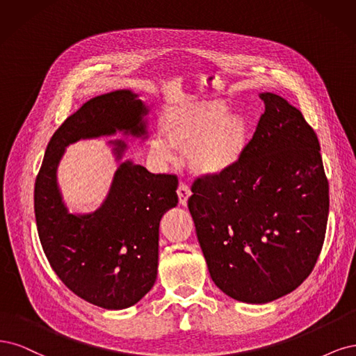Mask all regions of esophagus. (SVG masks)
I'll list each match as a JSON object with an SVG mask.
<instances>
[{
	"label": "esophagus",
	"instance_id": "34e87169",
	"mask_svg": "<svg viewBox=\"0 0 356 356\" xmlns=\"http://www.w3.org/2000/svg\"><path fill=\"white\" fill-rule=\"evenodd\" d=\"M177 195H179V202H180V205H183V207H186V205H188V200H189V197L192 195L189 186H186V185H183V183H180L179 188H177Z\"/></svg>",
	"mask_w": 356,
	"mask_h": 356
}]
</instances>
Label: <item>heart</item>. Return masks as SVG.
Segmentation results:
<instances>
[{"label": "heart", "mask_w": 356, "mask_h": 356, "mask_svg": "<svg viewBox=\"0 0 356 356\" xmlns=\"http://www.w3.org/2000/svg\"><path fill=\"white\" fill-rule=\"evenodd\" d=\"M159 130L161 137L149 142L147 154L158 164H170L176 159L175 147L186 152V165L195 176L220 179L231 175L244 161L253 130L241 113L217 102L192 103L165 112Z\"/></svg>", "instance_id": "heart-1"}]
</instances>
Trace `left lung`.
<instances>
[{
	"instance_id": "8db88e82",
	"label": "left lung",
	"mask_w": 356,
	"mask_h": 356,
	"mask_svg": "<svg viewBox=\"0 0 356 356\" xmlns=\"http://www.w3.org/2000/svg\"><path fill=\"white\" fill-rule=\"evenodd\" d=\"M265 102L250 151L220 179H197L188 207L210 277L232 299L263 305L312 272L328 220V180L314 129L284 97Z\"/></svg>"
}]
</instances>
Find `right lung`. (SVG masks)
<instances>
[{"instance_id": "1", "label": "right lung", "mask_w": 356, "mask_h": 356, "mask_svg": "<svg viewBox=\"0 0 356 356\" xmlns=\"http://www.w3.org/2000/svg\"><path fill=\"white\" fill-rule=\"evenodd\" d=\"M149 106L131 90L100 95L67 117L45 149L35 180L33 209L42 250L53 270L72 293L103 309L136 305L158 273L159 222L177 205V179L152 175L131 159L129 146L109 140L120 163L102 205L91 213L66 207L57 167L66 147L78 140L111 137L147 139Z\"/></svg>"}]
</instances>
